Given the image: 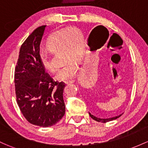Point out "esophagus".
I'll return each instance as SVG.
<instances>
[{
    "label": "esophagus",
    "instance_id": "obj_1",
    "mask_svg": "<svg viewBox=\"0 0 148 148\" xmlns=\"http://www.w3.org/2000/svg\"><path fill=\"white\" fill-rule=\"evenodd\" d=\"M74 82V80H73V79H71V80H69V81H66V82H64V83L66 84H72Z\"/></svg>",
    "mask_w": 148,
    "mask_h": 148
}]
</instances>
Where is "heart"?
<instances>
[{
	"instance_id": "b5f03b06",
	"label": "heart",
	"mask_w": 148,
	"mask_h": 148,
	"mask_svg": "<svg viewBox=\"0 0 148 148\" xmlns=\"http://www.w3.org/2000/svg\"><path fill=\"white\" fill-rule=\"evenodd\" d=\"M47 46L52 52H62V60L64 63L56 73L55 79L67 81L74 78L78 69L76 63L82 60L84 51L85 40L83 32L77 27L58 31L48 38ZM40 61L47 71H54L56 66L49 54L41 52Z\"/></svg>"
}]
</instances>
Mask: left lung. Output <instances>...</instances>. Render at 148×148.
Here are the masks:
<instances>
[{
	"instance_id": "1",
	"label": "left lung",
	"mask_w": 148,
	"mask_h": 148,
	"mask_svg": "<svg viewBox=\"0 0 148 148\" xmlns=\"http://www.w3.org/2000/svg\"><path fill=\"white\" fill-rule=\"evenodd\" d=\"M122 115V114H121ZM121 115H119V116H116V117H113V118H111V119H99V118H97V117H96V116H93V115H91V113H89V116H91V118L92 119H94V120H95V121H98V122H101V123H106V122H108V121H113V120H115V119H117L118 118H119L120 116H121Z\"/></svg>"
}]
</instances>
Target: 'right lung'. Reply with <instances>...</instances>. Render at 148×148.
I'll return each mask as SVG.
<instances>
[{"label": "right lung", "mask_w": 148, "mask_h": 148, "mask_svg": "<svg viewBox=\"0 0 148 148\" xmlns=\"http://www.w3.org/2000/svg\"><path fill=\"white\" fill-rule=\"evenodd\" d=\"M46 25L35 29L21 47L15 69L16 101L32 125L49 127L65 114V84L54 82L40 61V45Z\"/></svg>", "instance_id": "1"}]
</instances>
